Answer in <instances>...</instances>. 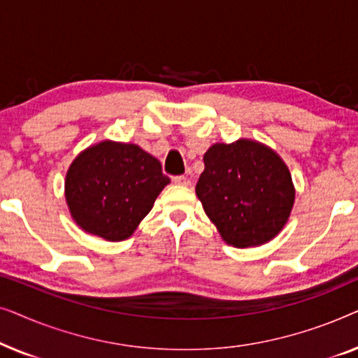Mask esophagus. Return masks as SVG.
<instances>
[{
	"mask_svg": "<svg viewBox=\"0 0 358 358\" xmlns=\"http://www.w3.org/2000/svg\"><path fill=\"white\" fill-rule=\"evenodd\" d=\"M174 184L178 185H184V187H187V185H190V180L185 178V176H176V178L173 179Z\"/></svg>",
	"mask_w": 358,
	"mask_h": 358,
	"instance_id": "34e87169",
	"label": "esophagus"
}]
</instances>
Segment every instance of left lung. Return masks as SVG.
I'll use <instances>...</instances> for the list:
<instances>
[{"label": "left lung", "mask_w": 358, "mask_h": 358, "mask_svg": "<svg viewBox=\"0 0 358 358\" xmlns=\"http://www.w3.org/2000/svg\"><path fill=\"white\" fill-rule=\"evenodd\" d=\"M203 163L195 194L224 243L261 246L282 231L295 203V185L275 151L239 138L210 146Z\"/></svg>", "instance_id": "obj_1"}]
</instances>
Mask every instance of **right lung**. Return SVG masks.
I'll list each match as a JSON object with an SVG mask.
<instances>
[{"label": "right lung", "mask_w": 358, "mask_h": 358, "mask_svg": "<svg viewBox=\"0 0 358 358\" xmlns=\"http://www.w3.org/2000/svg\"><path fill=\"white\" fill-rule=\"evenodd\" d=\"M169 182L159 161L138 145L104 140L73 159L65 199L83 231L106 241H124Z\"/></svg>", "instance_id": "obj_1"}]
</instances>
